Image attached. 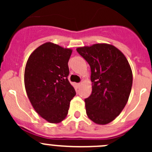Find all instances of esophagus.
Returning <instances> with one entry per match:
<instances>
[{"instance_id":"esophagus-1","label":"esophagus","mask_w":152,"mask_h":152,"mask_svg":"<svg viewBox=\"0 0 152 152\" xmlns=\"http://www.w3.org/2000/svg\"><path fill=\"white\" fill-rule=\"evenodd\" d=\"M81 85H82V83H78L76 85H77L78 87H80V86H81Z\"/></svg>"}]
</instances>
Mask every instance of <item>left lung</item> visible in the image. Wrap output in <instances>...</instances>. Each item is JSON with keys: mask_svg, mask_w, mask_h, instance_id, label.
I'll list each match as a JSON object with an SVG mask.
<instances>
[{"mask_svg": "<svg viewBox=\"0 0 152 152\" xmlns=\"http://www.w3.org/2000/svg\"><path fill=\"white\" fill-rule=\"evenodd\" d=\"M76 50L91 69L92 93L85 99L87 116L97 124L110 123L121 113L131 93L129 64L121 50L109 44H95Z\"/></svg>", "mask_w": 152, "mask_h": 152, "instance_id": "8db88e82", "label": "left lung"}]
</instances>
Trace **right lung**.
<instances>
[{
    "mask_svg": "<svg viewBox=\"0 0 152 152\" xmlns=\"http://www.w3.org/2000/svg\"><path fill=\"white\" fill-rule=\"evenodd\" d=\"M71 53V49L46 42L34 50L26 65L27 96L35 111L50 123H59L66 117L76 96L67 79Z\"/></svg>",
    "mask_w": 152,
    "mask_h": 152,
    "instance_id": "obj_1",
    "label": "right lung"
}]
</instances>
